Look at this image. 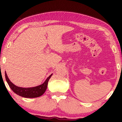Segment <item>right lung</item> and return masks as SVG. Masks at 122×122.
<instances>
[{"label":"right lung","instance_id":"1","mask_svg":"<svg viewBox=\"0 0 122 122\" xmlns=\"http://www.w3.org/2000/svg\"><path fill=\"white\" fill-rule=\"evenodd\" d=\"M51 75H52V74L47 78L45 81L43 82L42 84L35 86V87L22 88L16 86L13 83H12L8 79L7 73H5V79H6L8 85H9L11 89H12V91L16 94L22 96V97L27 98L37 97L42 95L45 93V91L46 90L47 84H48V81L49 80L50 78L51 77Z\"/></svg>","mask_w":122,"mask_h":122}]
</instances>
